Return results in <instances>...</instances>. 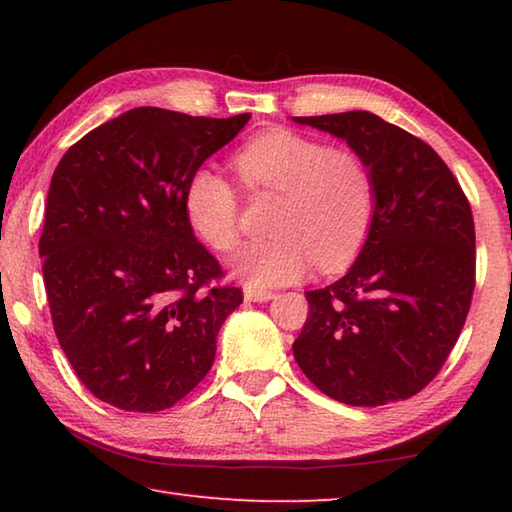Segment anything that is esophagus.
Returning a JSON list of instances; mask_svg holds the SVG:
<instances>
[{
	"label": "esophagus",
	"instance_id": "esophagus-1",
	"mask_svg": "<svg viewBox=\"0 0 512 512\" xmlns=\"http://www.w3.org/2000/svg\"><path fill=\"white\" fill-rule=\"evenodd\" d=\"M273 298H275L273 291L250 289V287L244 289V300H248V302H268V300H273Z\"/></svg>",
	"mask_w": 512,
	"mask_h": 512
}]
</instances>
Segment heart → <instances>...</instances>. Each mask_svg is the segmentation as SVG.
<instances>
[{
	"label": "heart",
	"instance_id": "obj_1",
	"mask_svg": "<svg viewBox=\"0 0 512 512\" xmlns=\"http://www.w3.org/2000/svg\"><path fill=\"white\" fill-rule=\"evenodd\" d=\"M232 164L248 192L280 194L273 237L250 241L230 259V271L250 289L298 282L314 262L320 271H339L359 255L377 205L375 178L359 153L271 128L241 146ZM183 205L205 244L214 250L237 244L239 194L223 173L212 167L192 171Z\"/></svg>",
	"mask_w": 512,
	"mask_h": 512
}]
</instances>
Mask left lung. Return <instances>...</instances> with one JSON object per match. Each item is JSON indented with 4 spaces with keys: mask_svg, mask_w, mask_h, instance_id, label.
<instances>
[{
    "mask_svg": "<svg viewBox=\"0 0 512 512\" xmlns=\"http://www.w3.org/2000/svg\"><path fill=\"white\" fill-rule=\"evenodd\" d=\"M345 140L372 171L375 219L341 280L307 291L293 357L350 406L409 400L443 368L474 291L470 203L440 155L368 110L291 117Z\"/></svg>",
    "mask_w": 512,
    "mask_h": 512,
    "instance_id": "8db88e82",
    "label": "left lung"
}]
</instances>
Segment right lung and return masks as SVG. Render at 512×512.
I'll list each match as a JSON object with an SVG mask.
<instances>
[{"instance_id": "add662e5", "label": "right lung", "mask_w": 512, "mask_h": 512, "mask_svg": "<svg viewBox=\"0 0 512 512\" xmlns=\"http://www.w3.org/2000/svg\"><path fill=\"white\" fill-rule=\"evenodd\" d=\"M250 112L228 119L133 108L94 128L51 176L40 237L60 348L85 388L124 411L169 409L216 354L241 289L196 241L183 194Z\"/></svg>"}]
</instances>
